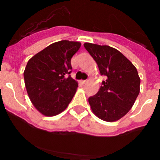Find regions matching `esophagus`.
Listing matches in <instances>:
<instances>
[{"label":"esophagus","mask_w":160,"mask_h":160,"mask_svg":"<svg viewBox=\"0 0 160 160\" xmlns=\"http://www.w3.org/2000/svg\"><path fill=\"white\" fill-rule=\"evenodd\" d=\"M87 82H88V80H83V81H82L81 82L82 83V84H86V83H87Z\"/></svg>","instance_id":"obj_1"}]
</instances>
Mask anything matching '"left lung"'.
Listing matches in <instances>:
<instances>
[{
  "mask_svg": "<svg viewBox=\"0 0 160 160\" xmlns=\"http://www.w3.org/2000/svg\"><path fill=\"white\" fill-rule=\"evenodd\" d=\"M84 47L98 64L101 75L107 78L102 82L98 92L89 98L91 110L103 121H117L128 114L139 94L138 71L114 48L88 42Z\"/></svg>",
  "mask_w": 160,
  "mask_h": 160,
  "instance_id": "left-lung-1",
  "label": "left lung"
}]
</instances>
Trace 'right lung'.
I'll return each mask as SVG.
<instances>
[{
	"label": "right lung",
	"mask_w": 160,
	"mask_h": 160,
	"mask_svg": "<svg viewBox=\"0 0 160 160\" xmlns=\"http://www.w3.org/2000/svg\"><path fill=\"white\" fill-rule=\"evenodd\" d=\"M81 43L60 41L49 45L28 62L24 71L25 88L35 108L45 116L62 112L76 93L70 77L71 58Z\"/></svg>",
	"instance_id": "right-lung-1"
}]
</instances>
